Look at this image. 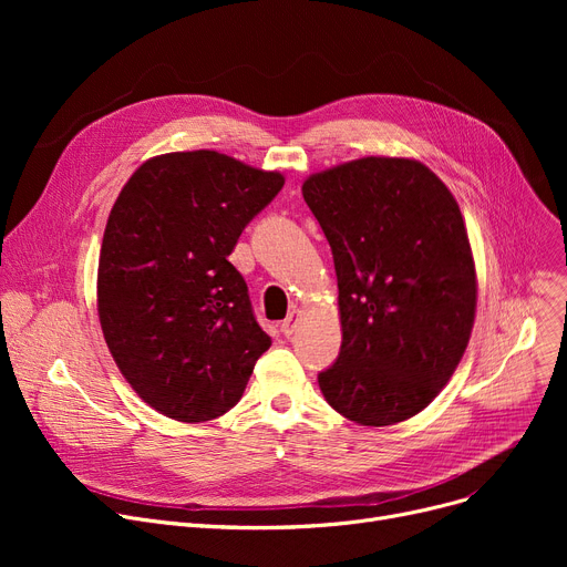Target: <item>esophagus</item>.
<instances>
[{
	"label": "esophagus",
	"instance_id": "obj_1",
	"mask_svg": "<svg viewBox=\"0 0 567 567\" xmlns=\"http://www.w3.org/2000/svg\"><path fill=\"white\" fill-rule=\"evenodd\" d=\"M296 321H299V310H291V312L287 315V319L280 323V333L289 338V336L293 333V329H296Z\"/></svg>",
	"mask_w": 567,
	"mask_h": 567
}]
</instances>
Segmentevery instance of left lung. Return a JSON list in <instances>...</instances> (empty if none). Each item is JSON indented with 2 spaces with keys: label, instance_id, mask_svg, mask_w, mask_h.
I'll list each match as a JSON object with an SVG mask.
<instances>
[{
  "label": "left lung",
  "instance_id": "1",
  "mask_svg": "<svg viewBox=\"0 0 567 567\" xmlns=\"http://www.w3.org/2000/svg\"><path fill=\"white\" fill-rule=\"evenodd\" d=\"M303 199L340 291L342 344L319 389L353 423H402L449 383L473 329L478 287L460 206L423 163L379 156L312 174Z\"/></svg>",
  "mask_w": 567,
  "mask_h": 567
}]
</instances>
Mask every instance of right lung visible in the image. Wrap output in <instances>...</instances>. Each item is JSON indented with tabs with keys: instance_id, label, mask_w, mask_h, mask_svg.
Instances as JSON below:
<instances>
[{
	"instance_id": "obj_1",
	"label": "right lung",
	"mask_w": 567,
	"mask_h": 567,
	"mask_svg": "<svg viewBox=\"0 0 567 567\" xmlns=\"http://www.w3.org/2000/svg\"><path fill=\"white\" fill-rule=\"evenodd\" d=\"M285 178L218 152H176L135 169L99 259V317L116 368L167 419L204 423L241 400L271 347L227 259Z\"/></svg>"
}]
</instances>
